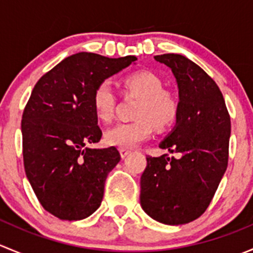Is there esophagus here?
<instances>
[{"mask_svg": "<svg viewBox=\"0 0 253 253\" xmlns=\"http://www.w3.org/2000/svg\"><path fill=\"white\" fill-rule=\"evenodd\" d=\"M129 153H131V150H128V149H120V154H121L122 159H125V158L129 154Z\"/></svg>", "mask_w": 253, "mask_h": 253, "instance_id": "esophagus-1", "label": "esophagus"}]
</instances>
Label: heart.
I'll use <instances>...</instances> for the list:
<instances>
[{"label":"heart","mask_w":253,"mask_h":253,"mask_svg":"<svg viewBox=\"0 0 253 253\" xmlns=\"http://www.w3.org/2000/svg\"><path fill=\"white\" fill-rule=\"evenodd\" d=\"M126 93L139 96L133 122L115 125L105 132L104 141L110 147L131 149L147 141L158 129H167L177 120L180 104L172 91L164 89V83L157 75L148 71L136 72L122 81ZM91 106L100 121L109 122L114 116L116 95L108 81L100 82L91 95Z\"/></svg>","instance_id":"obj_1"}]
</instances>
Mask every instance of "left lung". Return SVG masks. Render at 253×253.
<instances>
[{
    "mask_svg": "<svg viewBox=\"0 0 253 253\" xmlns=\"http://www.w3.org/2000/svg\"><path fill=\"white\" fill-rule=\"evenodd\" d=\"M154 58L174 73L180 104L174 129L159 147L181 158L147 157L139 198L150 218L181 225L205 213L225 172L230 116L219 86L200 66L177 53Z\"/></svg>",
    "mask_w": 253,
    "mask_h": 253,
    "instance_id": "8db88e82",
    "label": "left lung"
}]
</instances>
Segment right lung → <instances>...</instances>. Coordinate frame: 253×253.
Wrapping results in <instances>:
<instances>
[{
  "mask_svg": "<svg viewBox=\"0 0 253 253\" xmlns=\"http://www.w3.org/2000/svg\"><path fill=\"white\" fill-rule=\"evenodd\" d=\"M136 60L78 52L33 89L22 117L25 174L40 205L62 220H81L100 207L106 177L121 157L115 147H88L103 134L91 95L100 82Z\"/></svg>",
  "mask_w": 253,
  "mask_h": 253,
  "instance_id": "add662e5",
  "label": "right lung"
}]
</instances>
